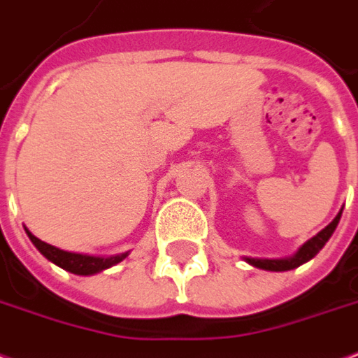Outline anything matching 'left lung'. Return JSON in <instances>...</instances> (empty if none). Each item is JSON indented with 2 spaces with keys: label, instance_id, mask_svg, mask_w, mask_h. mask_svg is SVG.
<instances>
[{
  "label": "left lung",
  "instance_id": "obj_1",
  "mask_svg": "<svg viewBox=\"0 0 358 358\" xmlns=\"http://www.w3.org/2000/svg\"><path fill=\"white\" fill-rule=\"evenodd\" d=\"M341 218V210L340 214L336 216L330 224H328L322 231H319L315 235L313 239H309L306 245L301 246L298 252L294 254L292 258H287V260H258V258H246V262L254 267H260V269H267V271H288V269H294V267L301 266L306 264L307 260H311L315 254L319 252L322 246L327 245V241L332 237L336 226Z\"/></svg>",
  "mask_w": 358,
  "mask_h": 358
}]
</instances>
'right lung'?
<instances>
[{
	"label": "right lung",
	"instance_id": "1",
	"mask_svg": "<svg viewBox=\"0 0 358 358\" xmlns=\"http://www.w3.org/2000/svg\"><path fill=\"white\" fill-rule=\"evenodd\" d=\"M28 237L34 243V246L38 248L39 252L43 254L47 260H51L52 264H57L58 267H62L66 271L76 275H92L102 271V269H108V267L115 266L119 262H123L127 258L125 254H119V256H110V258H98V256H87V254H76V252H66V250H60L57 246L47 245L41 239H38L36 235H31L28 229Z\"/></svg>",
	"mask_w": 358,
	"mask_h": 358
}]
</instances>
